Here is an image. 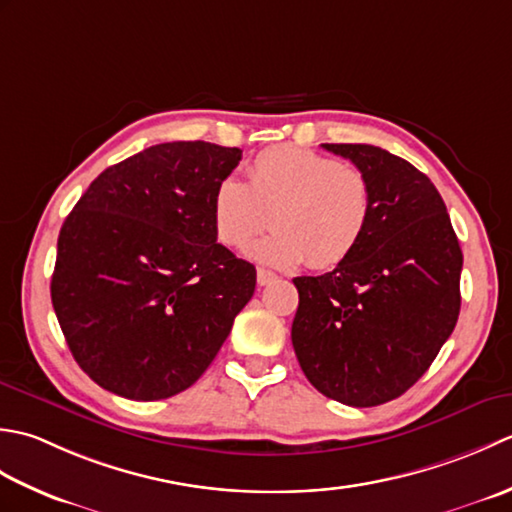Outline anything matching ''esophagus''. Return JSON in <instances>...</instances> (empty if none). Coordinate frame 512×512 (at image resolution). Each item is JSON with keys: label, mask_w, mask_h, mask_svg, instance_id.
<instances>
[{"label": "esophagus", "mask_w": 512, "mask_h": 512, "mask_svg": "<svg viewBox=\"0 0 512 512\" xmlns=\"http://www.w3.org/2000/svg\"><path fill=\"white\" fill-rule=\"evenodd\" d=\"M276 278H278V276L274 274V271H269V269H258V271H256V280H258L260 287L274 283Z\"/></svg>", "instance_id": "1"}]
</instances>
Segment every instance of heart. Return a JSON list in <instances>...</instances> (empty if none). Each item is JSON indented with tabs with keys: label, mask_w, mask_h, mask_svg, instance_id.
Masks as SVG:
<instances>
[{
	"label": "heart",
	"mask_w": 512,
	"mask_h": 512,
	"mask_svg": "<svg viewBox=\"0 0 512 512\" xmlns=\"http://www.w3.org/2000/svg\"><path fill=\"white\" fill-rule=\"evenodd\" d=\"M276 234L258 243L260 263L331 269L360 247L373 216L371 185L360 170L333 156L296 145H274L254 156L247 183L225 176L212 194L218 241L245 249L271 225Z\"/></svg>",
	"instance_id": "1"
}]
</instances>
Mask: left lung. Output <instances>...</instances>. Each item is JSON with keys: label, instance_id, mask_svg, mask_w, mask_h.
<instances>
[{"label": "left lung", "instance_id": "8db88e82", "mask_svg": "<svg viewBox=\"0 0 512 512\" xmlns=\"http://www.w3.org/2000/svg\"><path fill=\"white\" fill-rule=\"evenodd\" d=\"M322 148L367 176L373 216L344 263L294 278L291 342L322 395L364 409L400 398L431 367L460 316L464 256L429 176L375 145Z\"/></svg>", "mask_w": 512, "mask_h": 512}]
</instances>
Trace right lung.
<instances>
[{
    "instance_id": "1",
    "label": "right lung",
    "mask_w": 512,
    "mask_h": 512,
    "mask_svg": "<svg viewBox=\"0 0 512 512\" xmlns=\"http://www.w3.org/2000/svg\"><path fill=\"white\" fill-rule=\"evenodd\" d=\"M238 148L159 143L103 170L61 225L52 307L99 387L165 400L201 378L256 289L216 243L212 194Z\"/></svg>"
}]
</instances>
